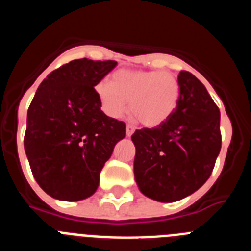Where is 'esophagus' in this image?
<instances>
[{
  "instance_id": "34e87169",
  "label": "esophagus",
  "mask_w": 251,
  "mask_h": 251,
  "mask_svg": "<svg viewBox=\"0 0 251 251\" xmlns=\"http://www.w3.org/2000/svg\"><path fill=\"white\" fill-rule=\"evenodd\" d=\"M127 137H130L133 134V133H134V130H136V128L133 127V126H130V124H128L127 126Z\"/></svg>"
}]
</instances>
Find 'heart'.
<instances>
[{
	"instance_id": "heart-1",
	"label": "heart",
	"mask_w": 251,
	"mask_h": 251,
	"mask_svg": "<svg viewBox=\"0 0 251 251\" xmlns=\"http://www.w3.org/2000/svg\"><path fill=\"white\" fill-rule=\"evenodd\" d=\"M94 90L108 117L121 118L130 101V112L146 127L165 123L176 109L179 97L177 77L159 70L122 69L114 73L112 83L99 81Z\"/></svg>"
}]
</instances>
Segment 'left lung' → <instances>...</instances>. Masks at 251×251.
Here are the masks:
<instances>
[{"label":"left lung","mask_w":251,"mask_h":251,"mask_svg":"<svg viewBox=\"0 0 251 251\" xmlns=\"http://www.w3.org/2000/svg\"><path fill=\"white\" fill-rule=\"evenodd\" d=\"M178 84V101L170 118L132 136L137 185L159 202H174L197 191L221 150L220 110L203 84L188 72L179 73Z\"/></svg>","instance_id":"left-lung-1"}]
</instances>
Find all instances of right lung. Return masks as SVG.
I'll list each match as a JSON object with an SVG mask.
<instances>
[{"mask_svg":"<svg viewBox=\"0 0 251 251\" xmlns=\"http://www.w3.org/2000/svg\"><path fill=\"white\" fill-rule=\"evenodd\" d=\"M117 61L73 60L40 84L27 110L24 146L36 182L51 197L92 196L126 123L100 109L94 86Z\"/></svg>","mask_w":251,"mask_h":251,"instance_id":"add662e5","label":"right lung"}]
</instances>
